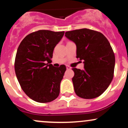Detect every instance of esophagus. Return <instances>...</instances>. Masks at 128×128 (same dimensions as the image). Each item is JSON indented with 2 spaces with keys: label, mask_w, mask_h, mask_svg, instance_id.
<instances>
[{
  "label": "esophagus",
  "mask_w": 128,
  "mask_h": 128,
  "mask_svg": "<svg viewBox=\"0 0 128 128\" xmlns=\"http://www.w3.org/2000/svg\"><path fill=\"white\" fill-rule=\"evenodd\" d=\"M66 68H67V70H70V69H71L72 68H71V67H70V66H66Z\"/></svg>",
  "instance_id": "34e87169"
}]
</instances>
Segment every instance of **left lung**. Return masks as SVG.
Here are the masks:
<instances>
[{
	"label": "left lung",
	"instance_id": "left-lung-1",
	"mask_svg": "<svg viewBox=\"0 0 128 128\" xmlns=\"http://www.w3.org/2000/svg\"><path fill=\"white\" fill-rule=\"evenodd\" d=\"M76 45V58L83 60L84 69L73 68L75 93L83 99H94L107 89L114 76L115 56L110 42L100 32L88 29L66 32Z\"/></svg>",
	"mask_w": 128,
	"mask_h": 128
}]
</instances>
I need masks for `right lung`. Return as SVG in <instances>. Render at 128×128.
Returning <instances> with one entry per match:
<instances>
[{"mask_svg": "<svg viewBox=\"0 0 128 128\" xmlns=\"http://www.w3.org/2000/svg\"><path fill=\"white\" fill-rule=\"evenodd\" d=\"M64 34V31L39 30L28 35L19 45L14 62L16 76L23 92L36 102H52L59 96L66 67L48 64Z\"/></svg>", "mask_w": 128, "mask_h": 128, "instance_id": "right-lung-1", "label": "right lung"}]
</instances>
